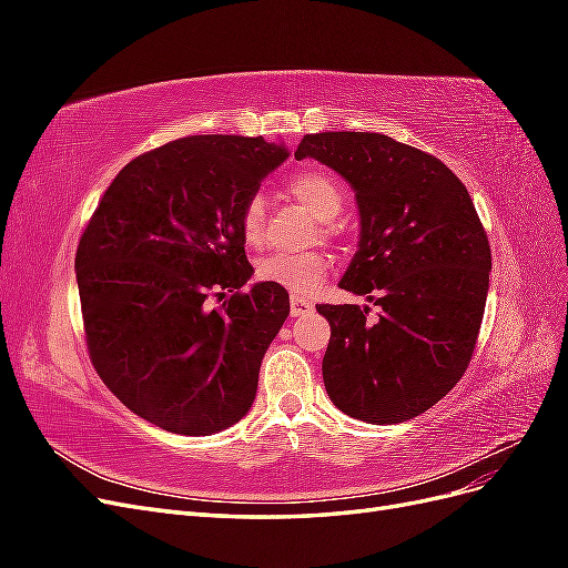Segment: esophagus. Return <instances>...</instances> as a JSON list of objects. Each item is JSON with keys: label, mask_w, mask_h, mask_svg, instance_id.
<instances>
[{"label": "esophagus", "mask_w": 568, "mask_h": 568, "mask_svg": "<svg viewBox=\"0 0 568 568\" xmlns=\"http://www.w3.org/2000/svg\"><path fill=\"white\" fill-rule=\"evenodd\" d=\"M288 307H291V317H305L313 313V303L305 298H298V296H291Z\"/></svg>", "instance_id": "1"}]
</instances>
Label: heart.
Here are the masks:
<instances>
[{"mask_svg": "<svg viewBox=\"0 0 568 568\" xmlns=\"http://www.w3.org/2000/svg\"><path fill=\"white\" fill-rule=\"evenodd\" d=\"M288 192L294 194L315 217L332 222L346 205V192L341 182L326 170H301L288 180ZM242 234L248 244H261L265 232V199L251 196L242 209ZM329 257L324 253H272L257 263V277L277 284L294 296H311L322 286L329 272Z\"/></svg>", "mask_w": 568, "mask_h": 568, "instance_id": "1", "label": "heart"}]
</instances>
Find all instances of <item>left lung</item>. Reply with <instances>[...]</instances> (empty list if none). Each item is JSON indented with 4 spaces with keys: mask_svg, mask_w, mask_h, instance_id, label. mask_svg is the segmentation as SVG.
I'll use <instances>...</instances> for the list:
<instances>
[{
    "mask_svg": "<svg viewBox=\"0 0 568 568\" xmlns=\"http://www.w3.org/2000/svg\"><path fill=\"white\" fill-rule=\"evenodd\" d=\"M296 159L332 168L355 192L359 242L341 288L382 307L317 305L332 324L322 379L332 403L367 424L436 405L476 346L490 246L448 165L379 132L305 134Z\"/></svg>",
    "mask_w": 568,
    "mask_h": 568,
    "instance_id": "1",
    "label": "left lung"
}]
</instances>
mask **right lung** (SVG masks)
Masks as SVG:
<instances>
[{"label": "right lung", "mask_w": 568, "mask_h": 568, "mask_svg": "<svg viewBox=\"0 0 568 568\" xmlns=\"http://www.w3.org/2000/svg\"><path fill=\"white\" fill-rule=\"evenodd\" d=\"M286 159L284 142L263 136L175 140L120 170L80 239L92 365L120 403L170 434H217L255 400L288 294L270 282L239 294L253 274L239 217Z\"/></svg>", "instance_id": "right-lung-1"}]
</instances>
